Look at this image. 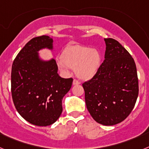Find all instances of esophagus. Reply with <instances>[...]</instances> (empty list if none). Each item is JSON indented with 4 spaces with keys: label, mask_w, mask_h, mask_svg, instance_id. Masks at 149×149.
<instances>
[{
    "label": "esophagus",
    "mask_w": 149,
    "mask_h": 149,
    "mask_svg": "<svg viewBox=\"0 0 149 149\" xmlns=\"http://www.w3.org/2000/svg\"><path fill=\"white\" fill-rule=\"evenodd\" d=\"M79 84H81V82L79 81H77V80H76V79H74L73 85H79Z\"/></svg>",
    "instance_id": "esophagus-1"
}]
</instances>
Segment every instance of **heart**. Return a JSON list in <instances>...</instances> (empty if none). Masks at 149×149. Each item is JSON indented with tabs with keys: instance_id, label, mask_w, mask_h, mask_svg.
Here are the masks:
<instances>
[{
	"instance_id": "b5f03b06",
	"label": "heart",
	"mask_w": 149,
	"mask_h": 149,
	"mask_svg": "<svg viewBox=\"0 0 149 149\" xmlns=\"http://www.w3.org/2000/svg\"><path fill=\"white\" fill-rule=\"evenodd\" d=\"M101 62V54L95 48L81 45H68L62 53L59 68L63 72H67L68 68L74 69L77 77L89 80L98 72Z\"/></svg>"
}]
</instances>
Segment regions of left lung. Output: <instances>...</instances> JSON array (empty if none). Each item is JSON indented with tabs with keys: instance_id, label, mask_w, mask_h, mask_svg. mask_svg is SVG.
Here are the masks:
<instances>
[{
	"instance_id": "1",
	"label": "left lung",
	"mask_w": 149,
	"mask_h": 149,
	"mask_svg": "<svg viewBox=\"0 0 149 149\" xmlns=\"http://www.w3.org/2000/svg\"><path fill=\"white\" fill-rule=\"evenodd\" d=\"M104 60L95 75L82 84L86 107L94 120L104 125L120 123L130 115L139 94L136 67L128 51L111 38Z\"/></svg>"
}]
</instances>
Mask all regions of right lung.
<instances>
[{
    "mask_svg": "<svg viewBox=\"0 0 149 149\" xmlns=\"http://www.w3.org/2000/svg\"><path fill=\"white\" fill-rule=\"evenodd\" d=\"M53 39L41 36L30 39L19 51L13 63L11 93L18 113L34 125L54 123L63 111L62 100L71 89L73 79L57 73L54 59L43 61L38 51L53 48Z\"/></svg>",
    "mask_w": 149,
    "mask_h": 149,
    "instance_id": "right-lung-1",
    "label": "right lung"
}]
</instances>
